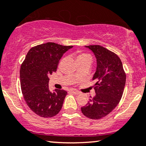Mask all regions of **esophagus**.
<instances>
[{"label":"esophagus","instance_id":"1","mask_svg":"<svg viewBox=\"0 0 146 146\" xmlns=\"http://www.w3.org/2000/svg\"><path fill=\"white\" fill-rule=\"evenodd\" d=\"M69 91H70V92L73 93V94H75V95H79V94H80V92H79V91L75 90V89H70Z\"/></svg>","mask_w":146,"mask_h":146}]
</instances>
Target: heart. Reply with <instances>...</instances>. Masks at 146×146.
Instances as JSON below:
<instances>
[{"mask_svg": "<svg viewBox=\"0 0 146 146\" xmlns=\"http://www.w3.org/2000/svg\"><path fill=\"white\" fill-rule=\"evenodd\" d=\"M88 57H90L89 55H87V54H85V53H80L78 55H77V60H80V59H85V58H87Z\"/></svg>", "mask_w": 146, "mask_h": 146, "instance_id": "1", "label": "heart"}]
</instances>
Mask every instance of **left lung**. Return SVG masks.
Instances as JSON below:
<instances>
[{"mask_svg": "<svg viewBox=\"0 0 146 146\" xmlns=\"http://www.w3.org/2000/svg\"><path fill=\"white\" fill-rule=\"evenodd\" d=\"M85 46L96 58V71L93 77V80L96 81L94 85L96 95L81 110L87 117L99 119L110 113L119 104L126 75L121 60L116 54L100 45Z\"/></svg>", "mask_w": 146, "mask_h": 146, "instance_id": "obj_1", "label": "left lung"}]
</instances>
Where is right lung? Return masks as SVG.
<instances>
[{"label": "right lung", "mask_w": 146, "mask_h": 146, "mask_svg": "<svg viewBox=\"0 0 146 146\" xmlns=\"http://www.w3.org/2000/svg\"><path fill=\"white\" fill-rule=\"evenodd\" d=\"M73 46L46 42L31 48L20 69L21 87L29 108L42 117H51L61 110L67 92L48 89V75L57 71L59 60Z\"/></svg>", "instance_id": "obj_1"}]
</instances>
